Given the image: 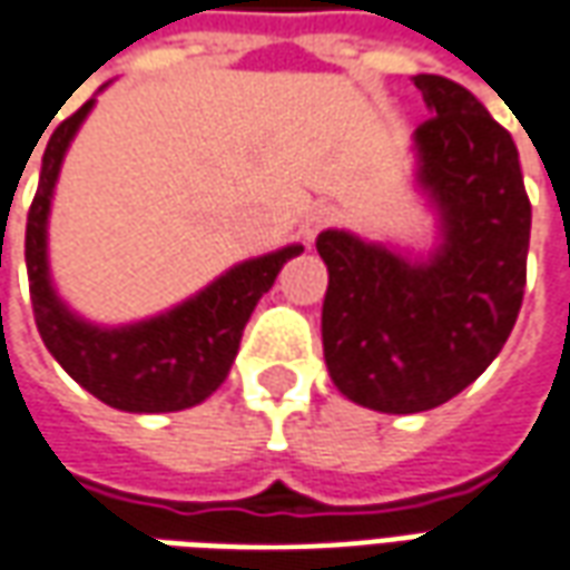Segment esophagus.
Instances as JSON below:
<instances>
[{
    "instance_id": "1",
    "label": "esophagus",
    "mask_w": 570,
    "mask_h": 570,
    "mask_svg": "<svg viewBox=\"0 0 570 570\" xmlns=\"http://www.w3.org/2000/svg\"><path fill=\"white\" fill-rule=\"evenodd\" d=\"M333 218H336V209H333V206H326V203L314 206L312 213L305 216V222H302V237H305L308 244H314V237H317V234H321L324 228H330V225H333Z\"/></svg>"
}]
</instances>
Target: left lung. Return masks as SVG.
<instances>
[{"mask_svg":"<svg viewBox=\"0 0 570 570\" xmlns=\"http://www.w3.org/2000/svg\"><path fill=\"white\" fill-rule=\"evenodd\" d=\"M432 119L413 132L416 188L438 216L429 256L317 234L330 380L380 413L432 410L488 370L519 317L531 244L512 135L453 79L413 77Z\"/></svg>","mask_w":570,"mask_h":570,"instance_id":"1","label":"left lung"}]
</instances>
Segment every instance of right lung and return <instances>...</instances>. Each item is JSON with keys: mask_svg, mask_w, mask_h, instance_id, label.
<instances>
[{"mask_svg": "<svg viewBox=\"0 0 570 570\" xmlns=\"http://www.w3.org/2000/svg\"><path fill=\"white\" fill-rule=\"evenodd\" d=\"M107 89V86H101ZM98 89V91H101ZM95 98L51 132L33 206L27 213V277L39 336L73 380L110 407L126 413H173L200 404L228 376L256 302L277 281L302 244L246 258L169 312L138 324L101 326L67 308L49 272V216L63 154Z\"/></svg>", "mask_w": 570, "mask_h": 570, "instance_id": "add662e5", "label": "right lung"}]
</instances>
